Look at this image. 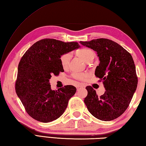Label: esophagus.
<instances>
[{"label": "esophagus", "mask_w": 146, "mask_h": 146, "mask_svg": "<svg viewBox=\"0 0 146 146\" xmlns=\"http://www.w3.org/2000/svg\"><path fill=\"white\" fill-rule=\"evenodd\" d=\"M83 87H84V85L82 84H81L78 85V86H76V88H77V90H79V88H83Z\"/></svg>", "instance_id": "obj_1"}]
</instances>
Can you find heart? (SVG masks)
<instances>
[{"instance_id":"1","label":"heart","mask_w":146,"mask_h":146,"mask_svg":"<svg viewBox=\"0 0 146 146\" xmlns=\"http://www.w3.org/2000/svg\"><path fill=\"white\" fill-rule=\"evenodd\" d=\"M77 53H78V55L81 57L86 62H88L90 60H93L95 55V52L93 51L92 49L86 48L79 49V50L77 51ZM70 58L71 53H70V52H67V53H65L60 56V62L63 68H65L68 67L70 60ZM88 76V74L87 72L72 74L73 78L76 79H78V80H84V79H86Z\"/></svg>"}]
</instances>
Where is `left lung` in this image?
Here are the masks:
<instances>
[{"mask_svg":"<svg viewBox=\"0 0 146 146\" xmlns=\"http://www.w3.org/2000/svg\"><path fill=\"white\" fill-rule=\"evenodd\" d=\"M82 45L97 51L100 64L95 75L102 81L106 92L98 97L91 86L84 102L89 112L97 119L111 121L124 113L137 89L135 65L130 53L110 39H93Z\"/></svg>","mask_w":146,"mask_h":146,"instance_id":"1","label":"left lung"}]
</instances>
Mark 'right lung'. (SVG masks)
<instances>
[{"mask_svg": "<svg viewBox=\"0 0 146 146\" xmlns=\"http://www.w3.org/2000/svg\"><path fill=\"white\" fill-rule=\"evenodd\" d=\"M80 47L78 42H64L44 39L34 43L21 57L15 83L16 93L25 111L34 119L48 123L65 112L76 88L67 85L54 91L51 89L52 74L64 71L60 62L62 54Z\"/></svg>", "mask_w": 146, "mask_h": 146, "instance_id": "add662e5", "label": "right lung"}]
</instances>
